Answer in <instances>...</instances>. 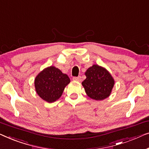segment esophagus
<instances>
[{"label":"esophagus","mask_w":149,"mask_h":149,"mask_svg":"<svg viewBox=\"0 0 149 149\" xmlns=\"http://www.w3.org/2000/svg\"><path fill=\"white\" fill-rule=\"evenodd\" d=\"M73 79L74 81H81V77L78 76V77H73Z\"/></svg>","instance_id":"obj_1"}]
</instances>
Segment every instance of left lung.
<instances>
[{"mask_svg": "<svg viewBox=\"0 0 149 149\" xmlns=\"http://www.w3.org/2000/svg\"><path fill=\"white\" fill-rule=\"evenodd\" d=\"M85 75L86 78L81 84L90 98L101 100L109 96L115 81L106 69L98 65H93L88 69Z\"/></svg>", "mask_w": 149, "mask_h": 149, "instance_id": "left-lung-1", "label": "left lung"}]
</instances>
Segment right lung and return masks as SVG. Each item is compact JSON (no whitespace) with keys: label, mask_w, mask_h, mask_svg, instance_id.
Returning a JSON list of instances; mask_svg holds the SVG:
<instances>
[{"label":"right lung","mask_w":149,"mask_h":149,"mask_svg":"<svg viewBox=\"0 0 149 149\" xmlns=\"http://www.w3.org/2000/svg\"><path fill=\"white\" fill-rule=\"evenodd\" d=\"M70 82L68 75L54 66L40 72L34 81L36 91L40 97L48 102H53L61 96L65 88Z\"/></svg>","instance_id":"right-lung-1"}]
</instances>
